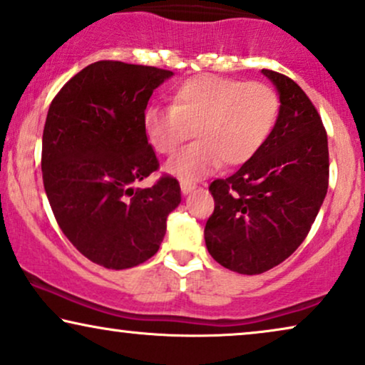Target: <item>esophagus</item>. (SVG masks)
<instances>
[{
    "instance_id": "1",
    "label": "esophagus",
    "mask_w": 365,
    "mask_h": 365,
    "mask_svg": "<svg viewBox=\"0 0 365 365\" xmlns=\"http://www.w3.org/2000/svg\"><path fill=\"white\" fill-rule=\"evenodd\" d=\"M194 189H196V186H194V184L186 182V181H181V191H182L184 196H186V194H189V192H192Z\"/></svg>"
}]
</instances>
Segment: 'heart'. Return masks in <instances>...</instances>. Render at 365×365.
I'll use <instances>...</instances> for the list:
<instances>
[{
    "instance_id": "b5f03b06",
    "label": "heart",
    "mask_w": 365,
    "mask_h": 365,
    "mask_svg": "<svg viewBox=\"0 0 365 365\" xmlns=\"http://www.w3.org/2000/svg\"><path fill=\"white\" fill-rule=\"evenodd\" d=\"M280 96L264 82L197 75L179 85L171 107L144 112L145 139L158 154H173L194 130L196 142L165 164V171L194 181L221 164L248 163L267 144L280 119Z\"/></svg>"
}]
</instances>
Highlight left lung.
Listing matches in <instances>:
<instances>
[{"mask_svg": "<svg viewBox=\"0 0 365 365\" xmlns=\"http://www.w3.org/2000/svg\"><path fill=\"white\" fill-rule=\"evenodd\" d=\"M280 93V119L267 144L235 174L215 179V211L205 228L217 263L258 275L295 252L314 225L329 187L327 132L298 85L262 70Z\"/></svg>", "mask_w": 365, "mask_h": 365, "instance_id": "1", "label": "left lung"}]
</instances>
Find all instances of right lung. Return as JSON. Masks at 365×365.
Returning a JSON list of instances; mask_svg holds the SVG:
<instances>
[{
	"label": "right lung",
	"instance_id": "add662e5",
	"mask_svg": "<svg viewBox=\"0 0 365 365\" xmlns=\"http://www.w3.org/2000/svg\"><path fill=\"white\" fill-rule=\"evenodd\" d=\"M173 72L102 60L68 80L50 103L41 142L43 186L55 220L90 262L125 269L158 253L181 202L176 178L134 187L159 160L144 134L150 96Z\"/></svg>",
	"mask_w": 365,
	"mask_h": 365
}]
</instances>
